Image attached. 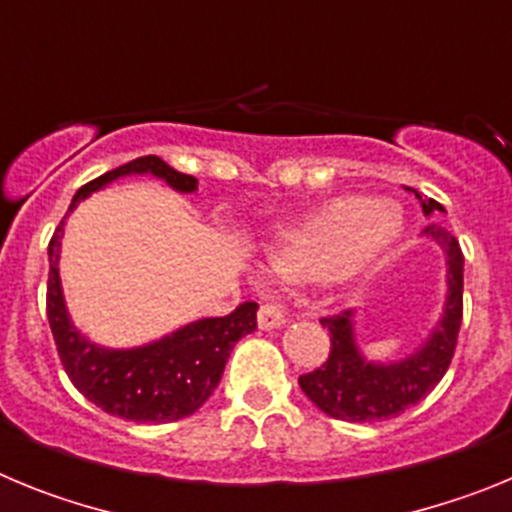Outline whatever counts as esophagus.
Here are the masks:
<instances>
[{
	"mask_svg": "<svg viewBox=\"0 0 512 512\" xmlns=\"http://www.w3.org/2000/svg\"><path fill=\"white\" fill-rule=\"evenodd\" d=\"M284 323H287V318H284V312L279 310L277 305H261L259 307V328L261 330L282 328Z\"/></svg>",
	"mask_w": 512,
	"mask_h": 512,
	"instance_id": "1",
	"label": "esophagus"
}]
</instances>
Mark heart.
Returning a JSON list of instances; mask_svg holds the SVG:
<instances>
[{
  "label": "heart",
  "instance_id": "heart-1",
  "mask_svg": "<svg viewBox=\"0 0 512 512\" xmlns=\"http://www.w3.org/2000/svg\"><path fill=\"white\" fill-rule=\"evenodd\" d=\"M402 210L390 200L336 197L287 230L274 266L292 279H351L390 251L402 235Z\"/></svg>",
  "mask_w": 512,
  "mask_h": 512
}]
</instances>
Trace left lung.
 Segmentation results:
<instances>
[{
  "label": "left lung",
  "instance_id": "1",
  "mask_svg": "<svg viewBox=\"0 0 512 512\" xmlns=\"http://www.w3.org/2000/svg\"><path fill=\"white\" fill-rule=\"evenodd\" d=\"M418 200L428 217L446 212L436 200H423L420 194ZM425 235H431L433 241L446 248L449 292L441 320L415 354L392 364L366 361L354 338V312L343 310L341 315L320 320L323 328L330 330V354L315 372L302 374L300 387L330 418L351 423L397 418L418 405L449 369L464 312V256L459 241L443 225L431 223L425 228Z\"/></svg>",
  "mask_w": 512,
  "mask_h": 512
}]
</instances>
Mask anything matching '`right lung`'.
<instances>
[{"instance_id":"obj_1","label":"right lung","mask_w":512,"mask_h":512,"mask_svg":"<svg viewBox=\"0 0 512 512\" xmlns=\"http://www.w3.org/2000/svg\"><path fill=\"white\" fill-rule=\"evenodd\" d=\"M128 174H153L176 192H194L197 179L171 169L158 156H140L79 189L69 212L89 194ZM66 212V215H69ZM66 220V217H63ZM63 220L48 243V323L61 364L76 390L104 413L135 423H171L200 410L223 377L230 351L246 333L256 330V302H243L225 318H202L171 336L138 348H102L74 328L63 302L58 277Z\"/></svg>"}]
</instances>
